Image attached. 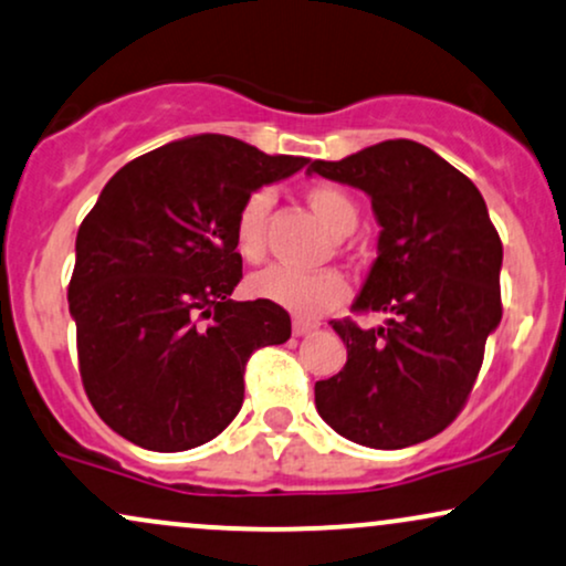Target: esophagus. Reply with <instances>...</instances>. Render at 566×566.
Segmentation results:
<instances>
[{
    "mask_svg": "<svg viewBox=\"0 0 566 566\" xmlns=\"http://www.w3.org/2000/svg\"><path fill=\"white\" fill-rule=\"evenodd\" d=\"M315 323H304V319H294V336L296 338H302V336H306V333H312L315 331Z\"/></svg>",
    "mask_w": 566,
    "mask_h": 566,
    "instance_id": "obj_1",
    "label": "esophagus"
}]
</instances>
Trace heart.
Wrapping results in <instances>:
<instances>
[{
	"mask_svg": "<svg viewBox=\"0 0 566 566\" xmlns=\"http://www.w3.org/2000/svg\"><path fill=\"white\" fill-rule=\"evenodd\" d=\"M306 205L315 218L331 230L333 235L344 239L359 222V212L354 199L344 188L331 184H315L306 188ZM272 209V193L268 188H256L241 201L235 212L233 239L243 260L256 262L264 254V230ZM249 291L256 298L281 306L298 319H317L327 312L338 310L348 298L346 277L336 270L298 272L283 264H272L249 277Z\"/></svg>",
	"mask_w": 566,
	"mask_h": 566,
	"instance_id": "b5f03b06",
	"label": "heart"
}]
</instances>
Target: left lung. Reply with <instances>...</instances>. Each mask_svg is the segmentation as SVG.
<instances>
[{"mask_svg": "<svg viewBox=\"0 0 566 566\" xmlns=\"http://www.w3.org/2000/svg\"><path fill=\"white\" fill-rule=\"evenodd\" d=\"M306 172L365 191L378 218V260L354 312H388L361 331L333 319L346 344L338 375L315 382L319 417L369 449H407L449 428L501 323L504 249L480 191L428 146L394 138Z\"/></svg>", "mask_w": 566, "mask_h": 566, "instance_id": "8db88e82", "label": "left lung"}]
</instances>
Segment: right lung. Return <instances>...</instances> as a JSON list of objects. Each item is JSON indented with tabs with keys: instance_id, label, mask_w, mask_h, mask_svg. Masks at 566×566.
Wrapping results in <instances>:
<instances>
[{
	"instance_id": "1",
	"label": "right lung",
	"mask_w": 566,
	"mask_h": 566,
	"mask_svg": "<svg viewBox=\"0 0 566 566\" xmlns=\"http://www.w3.org/2000/svg\"><path fill=\"white\" fill-rule=\"evenodd\" d=\"M304 165L201 134L136 157L102 188L78 228L67 302L83 388L117 436L186 451L239 415L251 352L285 344L291 317L264 298H230L235 212Z\"/></svg>"
}]
</instances>
